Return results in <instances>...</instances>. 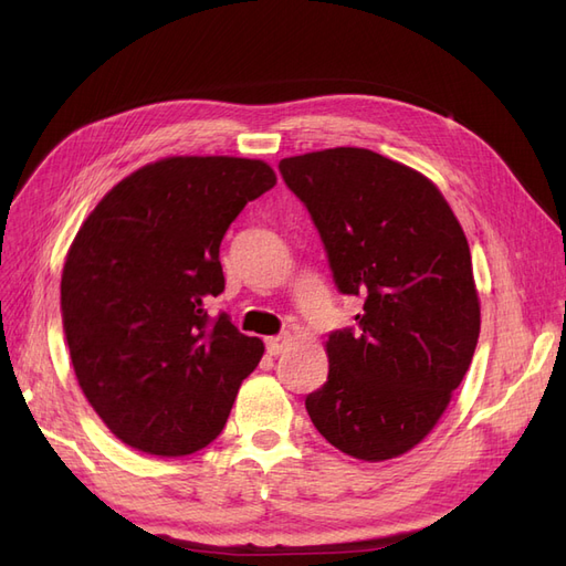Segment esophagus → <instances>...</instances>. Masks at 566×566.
I'll return each instance as SVG.
<instances>
[{
  "instance_id": "34e87169",
  "label": "esophagus",
  "mask_w": 566,
  "mask_h": 566,
  "mask_svg": "<svg viewBox=\"0 0 566 566\" xmlns=\"http://www.w3.org/2000/svg\"><path fill=\"white\" fill-rule=\"evenodd\" d=\"M290 337L287 335H276V337H266V352L269 356H279L283 354V349L287 347Z\"/></svg>"
}]
</instances>
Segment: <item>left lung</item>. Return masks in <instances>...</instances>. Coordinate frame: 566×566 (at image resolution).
Returning <instances> with one entry per match:
<instances>
[{
	"label": "left lung",
	"instance_id": "1",
	"mask_svg": "<svg viewBox=\"0 0 566 566\" xmlns=\"http://www.w3.org/2000/svg\"><path fill=\"white\" fill-rule=\"evenodd\" d=\"M310 210L354 328L328 335V380L304 406L342 453L389 460L430 434L479 337L472 256L449 202L416 169L366 148L279 163Z\"/></svg>",
	"mask_w": 566,
	"mask_h": 566
}]
</instances>
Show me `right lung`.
<instances>
[{
	"instance_id": "add662e5",
	"label": "right lung",
	"mask_w": 566,
	"mask_h": 566,
	"mask_svg": "<svg viewBox=\"0 0 566 566\" xmlns=\"http://www.w3.org/2000/svg\"><path fill=\"white\" fill-rule=\"evenodd\" d=\"M276 186L262 160L167 158L136 169L77 231L61 314L84 397L108 430L150 455H188L224 430L264 345L208 314L224 293L219 245Z\"/></svg>"
}]
</instances>
